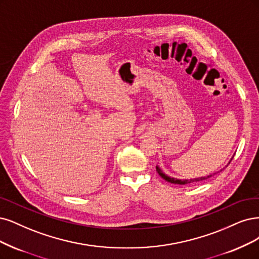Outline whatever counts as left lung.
<instances>
[{
	"label": "left lung",
	"mask_w": 259,
	"mask_h": 259,
	"mask_svg": "<svg viewBox=\"0 0 259 259\" xmlns=\"http://www.w3.org/2000/svg\"><path fill=\"white\" fill-rule=\"evenodd\" d=\"M230 163V162H229ZM156 171L157 174L163 178L164 180H166L167 182H170V183H174V184H180V185H186V184H192V183H196V182H200V181H203L206 179H209L210 177H212V175L208 176V177H201V178H196V179H185V180H180V179H176V178H171V177H168L167 175H165L160 169L156 166ZM222 171V170H221ZM215 175V174H214Z\"/></svg>",
	"instance_id": "left-lung-1"
}]
</instances>
